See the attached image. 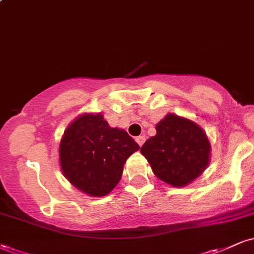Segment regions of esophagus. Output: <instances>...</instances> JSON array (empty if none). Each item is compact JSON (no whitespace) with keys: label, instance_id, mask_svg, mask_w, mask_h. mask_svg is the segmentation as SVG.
I'll use <instances>...</instances> for the list:
<instances>
[{"label":"esophagus","instance_id":"esophagus-1","mask_svg":"<svg viewBox=\"0 0 254 254\" xmlns=\"http://www.w3.org/2000/svg\"><path fill=\"white\" fill-rule=\"evenodd\" d=\"M136 142H137V143H138L139 147H142V145H143V143L145 142V137L144 136L136 137Z\"/></svg>","mask_w":254,"mask_h":254}]
</instances>
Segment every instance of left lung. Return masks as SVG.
<instances>
[{
    "label": "left lung",
    "mask_w": 254,
    "mask_h": 254,
    "mask_svg": "<svg viewBox=\"0 0 254 254\" xmlns=\"http://www.w3.org/2000/svg\"><path fill=\"white\" fill-rule=\"evenodd\" d=\"M155 129L156 135L145 141L141 153L160 180L174 188H184L206 170L211 144L197 123L167 113Z\"/></svg>",
    "instance_id": "left-lung-1"
}]
</instances>
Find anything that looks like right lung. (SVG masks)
Wrapping results in <instances>:
<instances>
[{
	"instance_id": "add662e5",
	"label": "right lung",
	"mask_w": 254,
	"mask_h": 254,
	"mask_svg": "<svg viewBox=\"0 0 254 254\" xmlns=\"http://www.w3.org/2000/svg\"><path fill=\"white\" fill-rule=\"evenodd\" d=\"M138 149L124 129L110 127L103 113H82L61 139V171L77 190L104 197L117 186L124 164Z\"/></svg>"
}]
</instances>
